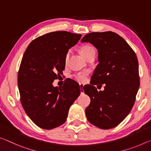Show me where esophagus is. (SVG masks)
Listing matches in <instances>:
<instances>
[{
    "instance_id": "obj_1",
    "label": "esophagus",
    "mask_w": 151,
    "mask_h": 151,
    "mask_svg": "<svg viewBox=\"0 0 151 151\" xmlns=\"http://www.w3.org/2000/svg\"><path fill=\"white\" fill-rule=\"evenodd\" d=\"M79 87H80L81 93H83V85L80 84V85H79Z\"/></svg>"
}]
</instances>
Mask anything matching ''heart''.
Instances as JSON below:
<instances>
[{
  "label": "heart",
  "instance_id": "1",
  "mask_svg": "<svg viewBox=\"0 0 151 151\" xmlns=\"http://www.w3.org/2000/svg\"><path fill=\"white\" fill-rule=\"evenodd\" d=\"M81 54L82 55L83 58H85L86 59L87 58V57L89 56L90 55H91L92 54H95V49L93 48L91 45H86L81 48ZM69 55H70V52H68L65 56V63H66L67 60H68V59L69 58ZM88 75V73L87 72H83V73H79L76 74V75H74V77H75V79L76 81H77L78 82L84 83L85 81H87Z\"/></svg>",
  "mask_w": 151,
  "mask_h": 151
}]
</instances>
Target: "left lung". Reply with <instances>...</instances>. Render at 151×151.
<instances>
[{
  "label": "left lung",
  "mask_w": 151,
  "mask_h": 151,
  "mask_svg": "<svg viewBox=\"0 0 151 151\" xmlns=\"http://www.w3.org/2000/svg\"><path fill=\"white\" fill-rule=\"evenodd\" d=\"M81 42H89L98 51L99 64L91 84L84 88L91 103L85 109L91 124L110 129L120 124L130 113L139 88L137 56L125 40L112 32H93ZM106 84L104 91L94 86Z\"/></svg>",
  "instance_id": "8db88e82"
}]
</instances>
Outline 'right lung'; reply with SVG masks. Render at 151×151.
Wrapping results in <instances>:
<instances>
[{
	"label": "right lung",
	"mask_w": 151,
	"mask_h": 151,
	"mask_svg": "<svg viewBox=\"0 0 151 151\" xmlns=\"http://www.w3.org/2000/svg\"><path fill=\"white\" fill-rule=\"evenodd\" d=\"M81 37L65 31L50 32L30 43L18 72L21 105L33 122L50 130L65 122L68 110L81 93L79 85L69 80L62 87L52 83L65 68L68 50Z\"/></svg>",
	"instance_id": "add662e5"
}]
</instances>
